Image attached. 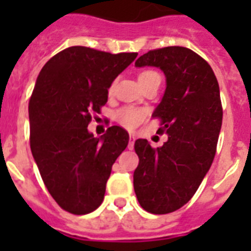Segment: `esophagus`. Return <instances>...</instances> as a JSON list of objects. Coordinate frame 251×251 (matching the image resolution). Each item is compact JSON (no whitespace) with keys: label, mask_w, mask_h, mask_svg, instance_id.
<instances>
[{"label":"esophagus","mask_w":251,"mask_h":251,"mask_svg":"<svg viewBox=\"0 0 251 251\" xmlns=\"http://www.w3.org/2000/svg\"><path fill=\"white\" fill-rule=\"evenodd\" d=\"M134 142H135V135H134V134H130L129 135V150L134 149Z\"/></svg>","instance_id":"esophagus-1"}]
</instances>
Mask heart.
Wrapping results in <instances>:
<instances>
[{
    "instance_id": "heart-1",
    "label": "heart",
    "mask_w": 251,
    "mask_h": 251,
    "mask_svg": "<svg viewBox=\"0 0 251 251\" xmlns=\"http://www.w3.org/2000/svg\"><path fill=\"white\" fill-rule=\"evenodd\" d=\"M160 79V75L156 72L152 70H145L138 74V82L142 87L146 84L151 83L153 80ZM113 90V86L110 87L109 91ZM146 118V112L138 108H131V106H126V108H121L117 110L116 113V120L121 124L126 129H134L135 126H138L143 120Z\"/></svg>"
}]
</instances>
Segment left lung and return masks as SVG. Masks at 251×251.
Returning <instances> with one entry per match:
<instances>
[{
    "instance_id": "8db88e82",
    "label": "left lung",
    "mask_w": 251,
    "mask_h": 251,
    "mask_svg": "<svg viewBox=\"0 0 251 251\" xmlns=\"http://www.w3.org/2000/svg\"><path fill=\"white\" fill-rule=\"evenodd\" d=\"M135 66L164 73L167 87L152 117L161 120L159 130L168 141L156 150L147 139L135 141L134 190L146 211L169 214L190 201L214 161L223 122L220 90L210 65L189 48L150 50Z\"/></svg>"
}]
</instances>
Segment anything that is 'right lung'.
I'll return each instance as SVG.
<instances>
[{
  "mask_svg": "<svg viewBox=\"0 0 251 251\" xmlns=\"http://www.w3.org/2000/svg\"><path fill=\"white\" fill-rule=\"evenodd\" d=\"M137 56L70 47L37 76L28 104L31 152L53 199L70 214H90L101 204L112 165L127 147L129 134L120 126L101 137L87 126Z\"/></svg>",
  "mask_w": 251,
  "mask_h": 251,
  "instance_id": "obj_1",
  "label": "right lung"
}]
</instances>
